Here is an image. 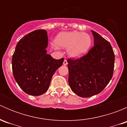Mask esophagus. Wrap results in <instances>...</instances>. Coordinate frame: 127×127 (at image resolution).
Listing matches in <instances>:
<instances>
[{"label":"esophagus","mask_w":127,"mask_h":127,"mask_svg":"<svg viewBox=\"0 0 127 127\" xmlns=\"http://www.w3.org/2000/svg\"><path fill=\"white\" fill-rule=\"evenodd\" d=\"M67 64V61L66 60H64V62H63V65L64 66H66Z\"/></svg>","instance_id":"obj_1"}]
</instances>
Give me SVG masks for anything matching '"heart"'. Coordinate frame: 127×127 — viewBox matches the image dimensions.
<instances>
[{
    "instance_id": "1",
    "label": "heart",
    "mask_w": 127,
    "mask_h": 127,
    "mask_svg": "<svg viewBox=\"0 0 127 127\" xmlns=\"http://www.w3.org/2000/svg\"><path fill=\"white\" fill-rule=\"evenodd\" d=\"M59 47L67 48V54L72 58H80L85 56L92 45V40L87 33L78 31L61 32L55 40Z\"/></svg>"
}]
</instances>
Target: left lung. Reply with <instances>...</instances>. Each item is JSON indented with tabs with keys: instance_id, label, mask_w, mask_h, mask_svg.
Wrapping results in <instances>:
<instances>
[{
	"instance_id": "left-lung-1",
	"label": "left lung",
	"mask_w": 127,
	"mask_h": 127,
	"mask_svg": "<svg viewBox=\"0 0 127 127\" xmlns=\"http://www.w3.org/2000/svg\"><path fill=\"white\" fill-rule=\"evenodd\" d=\"M94 46L80 59L68 60L69 86L79 96L87 98L98 94L112 77L115 56L108 41L94 31Z\"/></svg>"
}]
</instances>
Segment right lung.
<instances>
[{
	"mask_svg": "<svg viewBox=\"0 0 127 127\" xmlns=\"http://www.w3.org/2000/svg\"><path fill=\"white\" fill-rule=\"evenodd\" d=\"M48 43L47 31L38 29L24 35L16 44L11 61L13 74L20 87L29 95L45 93L64 61V58L55 60L47 54Z\"/></svg>",
	"mask_w": 127,
	"mask_h": 127,
	"instance_id": "right-lung-1",
	"label": "right lung"
}]
</instances>
